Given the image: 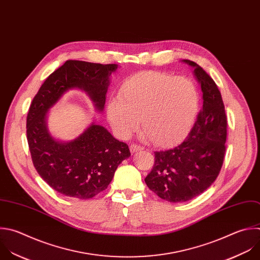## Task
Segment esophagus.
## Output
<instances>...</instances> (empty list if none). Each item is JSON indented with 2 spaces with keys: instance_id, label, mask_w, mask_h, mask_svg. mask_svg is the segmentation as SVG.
Returning <instances> with one entry per match:
<instances>
[{
  "instance_id": "34e87169",
  "label": "esophagus",
  "mask_w": 260,
  "mask_h": 260,
  "mask_svg": "<svg viewBox=\"0 0 260 260\" xmlns=\"http://www.w3.org/2000/svg\"><path fill=\"white\" fill-rule=\"evenodd\" d=\"M143 149H144V147H142V146H140V145H137V144H132V145L129 146V150H131L132 153L141 151V150H143Z\"/></svg>"
}]
</instances>
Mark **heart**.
Returning <instances> with one entry per match:
<instances>
[{"mask_svg":"<svg viewBox=\"0 0 260 260\" xmlns=\"http://www.w3.org/2000/svg\"><path fill=\"white\" fill-rule=\"evenodd\" d=\"M199 106L196 85L186 77L143 72L124 81L119 97L107 107L115 133L123 139L139 127L159 146L174 144L188 135Z\"/></svg>","mask_w":260,"mask_h":260,"instance_id":"b5f03b06","label":"heart"}]
</instances>
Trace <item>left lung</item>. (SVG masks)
<instances>
[{
	"label": "left lung",
	"instance_id": "1",
	"mask_svg": "<svg viewBox=\"0 0 260 260\" xmlns=\"http://www.w3.org/2000/svg\"><path fill=\"white\" fill-rule=\"evenodd\" d=\"M194 67L203 93V106L187 139L180 145L156 151L155 162L145 182L161 199L179 203L207 190L219 175L226 141V115L214 80L197 63Z\"/></svg>",
	"mask_w": 260,
	"mask_h": 260
}]
</instances>
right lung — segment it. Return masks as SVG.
I'll use <instances>...</instances> for the list:
<instances>
[{"mask_svg": "<svg viewBox=\"0 0 260 260\" xmlns=\"http://www.w3.org/2000/svg\"><path fill=\"white\" fill-rule=\"evenodd\" d=\"M117 64L67 60L51 73L35 96L26 117V136L35 168L56 192L90 199L107 189L118 165L131 156L128 146L105 127L92 123L70 142L54 139L47 127L48 110L71 89L89 95L103 111L109 76Z\"/></svg>", "mask_w": 260, "mask_h": 260, "instance_id": "add662e5", "label": "right lung"}]
</instances>
